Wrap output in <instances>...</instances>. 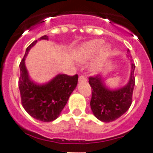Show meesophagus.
<instances>
[{
	"instance_id": "34e87169",
	"label": "esophagus",
	"mask_w": 153,
	"mask_h": 153,
	"mask_svg": "<svg viewBox=\"0 0 153 153\" xmlns=\"http://www.w3.org/2000/svg\"><path fill=\"white\" fill-rule=\"evenodd\" d=\"M86 80H87V79H86V77L85 76V75H80L79 78V82H86Z\"/></svg>"
}]
</instances>
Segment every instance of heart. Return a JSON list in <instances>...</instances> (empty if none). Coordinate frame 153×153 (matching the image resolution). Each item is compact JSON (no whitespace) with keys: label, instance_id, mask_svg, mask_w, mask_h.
<instances>
[{"label":"heart","instance_id":"1","mask_svg":"<svg viewBox=\"0 0 153 153\" xmlns=\"http://www.w3.org/2000/svg\"><path fill=\"white\" fill-rule=\"evenodd\" d=\"M103 45V41L102 39H94L91 40L90 42H87L79 49V54H78V58L79 61L81 62H85L89 59H91L94 55H95L98 52L102 46ZM109 51V49L106 47H104L102 49V55H106Z\"/></svg>","mask_w":153,"mask_h":153}]
</instances>
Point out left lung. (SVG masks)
Segmentation results:
<instances>
[{
	"label": "left lung",
	"mask_w": 153,
	"mask_h": 153,
	"mask_svg": "<svg viewBox=\"0 0 153 153\" xmlns=\"http://www.w3.org/2000/svg\"><path fill=\"white\" fill-rule=\"evenodd\" d=\"M127 52H130L129 50ZM135 65L132 63L130 79L126 86L117 91H110L104 86L100 75L89 77L91 86V107L94 116L104 122H111L123 115L133 102L135 86Z\"/></svg>",
	"instance_id": "left-lung-1"
}]
</instances>
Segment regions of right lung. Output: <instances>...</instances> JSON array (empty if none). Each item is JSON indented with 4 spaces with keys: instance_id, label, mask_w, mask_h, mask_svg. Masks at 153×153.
I'll use <instances>...</instances> for the list:
<instances>
[{
    "instance_id": "add662e5",
    "label": "right lung",
    "mask_w": 153,
    "mask_h": 153,
    "mask_svg": "<svg viewBox=\"0 0 153 153\" xmlns=\"http://www.w3.org/2000/svg\"><path fill=\"white\" fill-rule=\"evenodd\" d=\"M39 39H48V36H44ZM36 42L35 40L27 47L25 56L20 61L18 85L21 104L27 114L39 121L49 122L57 118L64 108L71 94L76 87L79 76L78 74L72 76L59 74L45 85H37L31 81L25 67V59L30 48Z\"/></svg>"
}]
</instances>
